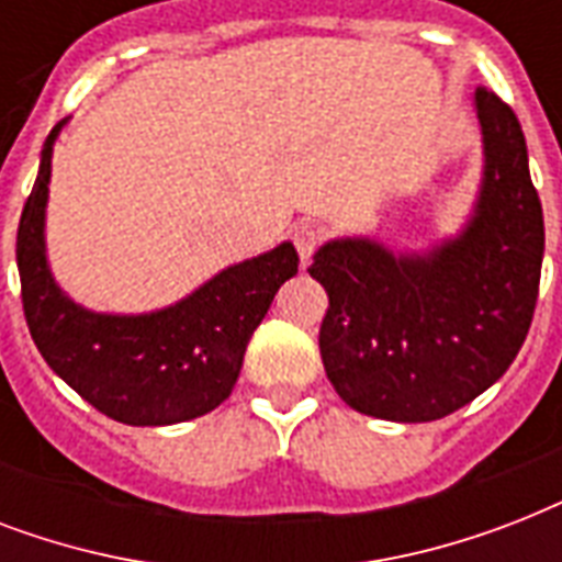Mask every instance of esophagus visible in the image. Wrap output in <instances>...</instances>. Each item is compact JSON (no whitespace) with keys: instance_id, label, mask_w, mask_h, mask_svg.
<instances>
[{"instance_id":"1","label":"esophagus","mask_w":562,"mask_h":562,"mask_svg":"<svg viewBox=\"0 0 562 562\" xmlns=\"http://www.w3.org/2000/svg\"><path fill=\"white\" fill-rule=\"evenodd\" d=\"M321 241H324V233H321V227H315V224H297V227H294V247H297L303 265L312 259V254L321 247Z\"/></svg>"}]
</instances>
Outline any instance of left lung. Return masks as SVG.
<instances>
[{
	"mask_svg": "<svg viewBox=\"0 0 562 562\" xmlns=\"http://www.w3.org/2000/svg\"><path fill=\"white\" fill-rule=\"evenodd\" d=\"M472 104L484 171L467 224L419 254L333 238L308 268L329 294L326 375L368 417L431 423L463 408L505 375L531 329L546 227L528 145L496 92L479 87Z\"/></svg>",
	"mask_w": 562,
	"mask_h": 562,
	"instance_id": "left-lung-1",
	"label": "left lung"
}]
</instances>
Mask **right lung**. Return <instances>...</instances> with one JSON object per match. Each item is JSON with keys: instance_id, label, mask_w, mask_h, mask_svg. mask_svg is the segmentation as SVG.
<instances>
[{"instance_id": "obj_1", "label": "right lung", "mask_w": 562, "mask_h": 562, "mask_svg": "<svg viewBox=\"0 0 562 562\" xmlns=\"http://www.w3.org/2000/svg\"><path fill=\"white\" fill-rule=\"evenodd\" d=\"M64 122L40 154L20 229L16 268L22 312L46 364L92 408L125 426H171L210 414L233 393L250 335L273 294L297 273V250L282 241L229 265L175 306L145 315H104L75 303L46 259L52 151Z\"/></svg>"}]
</instances>
